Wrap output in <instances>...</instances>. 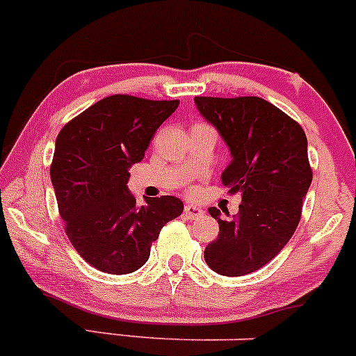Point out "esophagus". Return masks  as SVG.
I'll return each mask as SVG.
<instances>
[{
	"label": "esophagus",
	"instance_id": "esophagus-1",
	"mask_svg": "<svg viewBox=\"0 0 356 356\" xmlns=\"http://www.w3.org/2000/svg\"><path fill=\"white\" fill-rule=\"evenodd\" d=\"M185 216L188 217V219H195V217H200L202 213H204V210H202L200 207H197V205H192V204H186L185 205Z\"/></svg>",
	"mask_w": 356,
	"mask_h": 356
}]
</instances>
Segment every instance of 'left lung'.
Listing matches in <instances>:
<instances>
[{
    "label": "left lung",
    "mask_w": 356,
    "mask_h": 356,
    "mask_svg": "<svg viewBox=\"0 0 356 356\" xmlns=\"http://www.w3.org/2000/svg\"><path fill=\"white\" fill-rule=\"evenodd\" d=\"M198 112L220 134L232 161L222 185L241 193L238 216L220 217L205 263L224 277L253 273L271 261L296 232L312 181L307 137L293 118L259 97H195Z\"/></svg>",
    "instance_id": "left-lung-1"
}]
</instances>
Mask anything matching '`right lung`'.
Instances as JSON below:
<instances>
[{
    "label": "right lung",
    "instance_id": "add662e5",
    "mask_svg": "<svg viewBox=\"0 0 356 356\" xmlns=\"http://www.w3.org/2000/svg\"><path fill=\"white\" fill-rule=\"evenodd\" d=\"M178 100L112 95L67 122L56 139L51 179L66 234L97 270L125 275L149 259L163 225L183 212L171 195L137 207L129 168L143 161L159 125Z\"/></svg>",
    "mask_w": 356,
    "mask_h": 356
}]
</instances>
